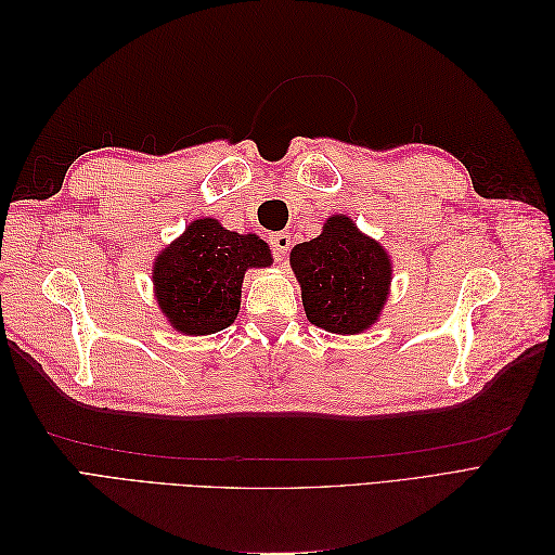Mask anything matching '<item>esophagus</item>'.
Masks as SVG:
<instances>
[{
	"label": "esophagus",
	"mask_w": 555,
	"mask_h": 555,
	"mask_svg": "<svg viewBox=\"0 0 555 555\" xmlns=\"http://www.w3.org/2000/svg\"><path fill=\"white\" fill-rule=\"evenodd\" d=\"M271 247L275 249V257L278 259H284L287 257V251L292 247V238L287 231H278V233H271Z\"/></svg>",
	"instance_id": "1"
}]
</instances>
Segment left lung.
Instances as JSON below:
<instances>
[{
  "mask_svg": "<svg viewBox=\"0 0 555 555\" xmlns=\"http://www.w3.org/2000/svg\"><path fill=\"white\" fill-rule=\"evenodd\" d=\"M310 324L357 335L371 328L391 287V257L347 215H333L322 233L289 255Z\"/></svg>",
  "mask_w": 555,
  "mask_h": 555,
  "instance_id": "obj_1",
  "label": "left lung"
}]
</instances>
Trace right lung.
I'll use <instances>...</instances> for the list:
<instances>
[{
	"label": "right lung",
	"mask_w": 555,
	"mask_h": 555,
	"mask_svg": "<svg viewBox=\"0 0 555 555\" xmlns=\"http://www.w3.org/2000/svg\"><path fill=\"white\" fill-rule=\"evenodd\" d=\"M273 263L255 233L224 229L212 217L194 220L159 251L153 284L159 310L184 335H210L233 324L247 268Z\"/></svg>",
	"instance_id": "right-lung-1"
}]
</instances>
